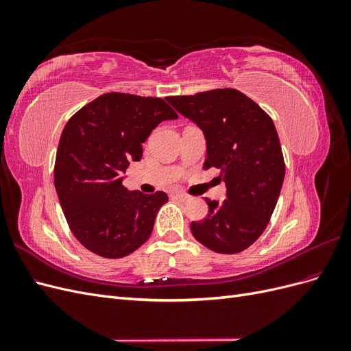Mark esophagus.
<instances>
[{
  "label": "esophagus",
  "mask_w": 351,
  "mask_h": 351,
  "mask_svg": "<svg viewBox=\"0 0 351 351\" xmlns=\"http://www.w3.org/2000/svg\"><path fill=\"white\" fill-rule=\"evenodd\" d=\"M173 196H174V197H177V199H180L182 202H186V200H189V199H190L187 195H184V193H180V192H174V193H173Z\"/></svg>",
  "instance_id": "1"
}]
</instances>
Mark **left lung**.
<instances>
[{"instance_id":"obj_1","label":"left lung","mask_w":351,"mask_h":351,"mask_svg":"<svg viewBox=\"0 0 351 351\" xmlns=\"http://www.w3.org/2000/svg\"><path fill=\"white\" fill-rule=\"evenodd\" d=\"M167 101L204 130V169L217 168L227 187L222 202L205 197L208 217L190 224L195 239L217 253L243 252L267 228L284 182V156L272 119L230 88Z\"/></svg>"}]
</instances>
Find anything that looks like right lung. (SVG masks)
<instances>
[{
    "mask_svg": "<svg viewBox=\"0 0 351 351\" xmlns=\"http://www.w3.org/2000/svg\"><path fill=\"white\" fill-rule=\"evenodd\" d=\"M178 119L161 98L111 92L84 105L61 133L54 184L67 224L80 244L120 259L149 239L168 196L129 192L123 174L142 159V143L164 120Z\"/></svg>",
    "mask_w": 351,
    "mask_h": 351,
    "instance_id": "right-lung-1",
    "label": "right lung"
}]
</instances>
